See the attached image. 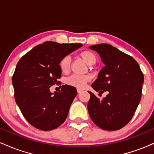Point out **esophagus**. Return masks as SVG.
I'll return each mask as SVG.
<instances>
[{"mask_svg":"<svg viewBox=\"0 0 154 154\" xmlns=\"http://www.w3.org/2000/svg\"><path fill=\"white\" fill-rule=\"evenodd\" d=\"M83 91L82 90H81V89H77V93H82Z\"/></svg>","mask_w":154,"mask_h":154,"instance_id":"1","label":"esophagus"}]
</instances>
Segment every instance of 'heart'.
Listing matches in <instances>:
<instances>
[{
    "label": "heart",
    "mask_w": 154,
    "mask_h": 154,
    "mask_svg": "<svg viewBox=\"0 0 154 154\" xmlns=\"http://www.w3.org/2000/svg\"><path fill=\"white\" fill-rule=\"evenodd\" d=\"M79 56L88 63L89 66L94 65L97 61L96 56L93 52L89 51H83L79 54ZM71 57L66 56L60 61V68L63 72H68L71 68ZM91 77L89 75H73L66 79V83L69 85L77 88H82L85 87Z\"/></svg>",
    "instance_id": "b5f03b06"
}]
</instances>
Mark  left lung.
<instances>
[{"label": "left lung", "mask_w": 154, "mask_h": 154, "mask_svg": "<svg viewBox=\"0 0 154 154\" xmlns=\"http://www.w3.org/2000/svg\"><path fill=\"white\" fill-rule=\"evenodd\" d=\"M99 54L105 66L98 73L92 88L101 95L100 100L89 92L91 98L88 110L92 121L100 128L109 131L117 130L128 124L140 101L143 74L132 56L106 43L89 47Z\"/></svg>", "instance_id": "left-lung-1"}]
</instances>
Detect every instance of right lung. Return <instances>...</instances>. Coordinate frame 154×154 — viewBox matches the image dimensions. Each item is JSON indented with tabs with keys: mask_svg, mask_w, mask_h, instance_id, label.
<instances>
[{
	"mask_svg": "<svg viewBox=\"0 0 154 154\" xmlns=\"http://www.w3.org/2000/svg\"><path fill=\"white\" fill-rule=\"evenodd\" d=\"M82 46L47 41L33 48L17 64L12 77L16 103L35 128L48 131L66 120L77 90L65 85L60 92L51 93L50 88L59 82L61 60Z\"/></svg>",
	"mask_w": 154,
	"mask_h": 154,
	"instance_id": "1",
	"label": "right lung"
}]
</instances>
